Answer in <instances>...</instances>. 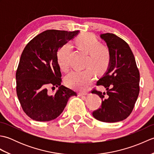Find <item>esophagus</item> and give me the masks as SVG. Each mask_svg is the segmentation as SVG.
I'll return each mask as SVG.
<instances>
[{"label":"esophagus","instance_id":"esophagus-1","mask_svg":"<svg viewBox=\"0 0 154 154\" xmlns=\"http://www.w3.org/2000/svg\"><path fill=\"white\" fill-rule=\"evenodd\" d=\"M88 93L87 92H80L79 93V96L80 97H82V96H85V95H87Z\"/></svg>","mask_w":154,"mask_h":154}]
</instances>
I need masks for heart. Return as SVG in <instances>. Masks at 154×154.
I'll return each instance as SVG.
<instances>
[{
	"label": "heart",
	"mask_w": 154,
	"mask_h": 154,
	"mask_svg": "<svg viewBox=\"0 0 154 154\" xmlns=\"http://www.w3.org/2000/svg\"><path fill=\"white\" fill-rule=\"evenodd\" d=\"M75 43L81 50L88 54L85 66L82 71H72L67 75L65 83L69 87L78 90H84L92 82L94 78V71L102 74L109 67L110 60V51L106 45L100 42L91 33H83L75 39ZM71 50L69 43H65L59 48L56 58L61 70L67 71L69 69V60Z\"/></svg>",
	"instance_id": "heart-1"
}]
</instances>
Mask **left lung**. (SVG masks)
Masks as SVG:
<instances>
[{
  "label": "left lung",
  "instance_id": "left-lung-1",
  "mask_svg": "<svg viewBox=\"0 0 154 154\" xmlns=\"http://www.w3.org/2000/svg\"><path fill=\"white\" fill-rule=\"evenodd\" d=\"M110 51L109 68L97 81L106 92L93 89L102 103L93 116L104 122H116L126 119L132 112L140 92V72L135 57L126 42L115 34L100 35Z\"/></svg>",
  "mask_w": 154,
  "mask_h": 154
}]
</instances>
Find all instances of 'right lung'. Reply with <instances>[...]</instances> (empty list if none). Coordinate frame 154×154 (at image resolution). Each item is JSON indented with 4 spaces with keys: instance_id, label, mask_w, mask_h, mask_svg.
Masks as SVG:
<instances>
[{
    "instance_id": "add662e5",
    "label": "right lung",
    "mask_w": 154,
    "mask_h": 154,
    "mask_svg": "<svg viewBox=\"0 0 154 154\" xmlns=\"http://www.w3.org/2000/svg\"><path fill=\"white\" fill-rule=\"evenodd\" d=\"M78 33L79 30H45L29 42L23 50L16 73V93L24 112L32 120L45 122L56 119L69 99L77 96L76 92L61 85L56 54ZM50 86L59 87L54 96L48 94Z\"/></svg>"
}]
</instances>
